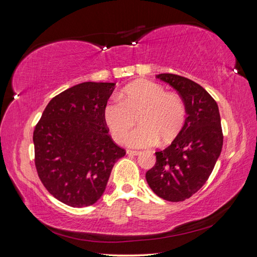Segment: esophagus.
Masks as SVG:
<instances>
[{
    "mask_svg": "<svg viewBox=\"0 0 257 257\" xmlns=\"http://www.w3.org/2000/svg\"><path fill=\"white\" fill-rule=\"evenodd\" d=\"M126 153H127L128 155H133V157H135V155H139V154H141V152H139V151H134V150H127Z\"/></svg>",
    "mask_w": 257,
    "mask_h": 257,
    "instance_id": "obj_1",
    "label": "esophagus"
}]
</instances>
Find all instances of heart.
Wrapping results in <instances>:
<instances>
[{
	"instance_id": "b5f03b06",
	"label": "heart",
	"mask_w": 257,
	"mask_h": 257,
	"mask_svg": "<svg viewBox=\"0 0 257 257\" xmlns=\"http://www.w3.org/2000/svg\"><path fill=\"white\" fill-rule=\"evenodd\" d=\"M138 114L140 127L124 137ZM103 119L114 141L123 136L127 147L142 149L157 145L160 139L173 141L183 126L185 107L180 97L166 93L160 84L143 80L128 84L121 96L107 100Z\"/></svg>"
}]
</instances>
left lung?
Wrapping results in <instances>:
<instances>
[{
	"instance_id": "1",
	"label": "left lung",
	"mask_w": 257,
	"mask_h": 257,
	"mask_svg": "<svg viewBox=\"0 0 257 257\" xmlns=\"http://www.w3.org/2000/svg\"><path fill=\"white\" fill-rule=\"evenodd\" d=\"M157 78L180 94L188 116L173 143L155 152L157 163L148 170L146 179L159 197L182 201L206 183L220 157V111L211 95L193 80L174 74H160Z\"/></svg>"
}]
</instances>
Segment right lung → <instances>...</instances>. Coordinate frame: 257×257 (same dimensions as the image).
<instances>
[{
  "label": "right lung",
  "instance_id": "obj_1",
  "mask_svg": "<svg viewBox=\"0 0 257 257\" xmlns=\"http://www.w3.org/2000/svg\"><path fill=\"white\" fill-rule=\"evenodd\" d=\"M114 82H82L54 96L33 133L35 166L45 188L75 208L103 195L114 163L125 155L103 119Z\"/></svg>",
  "mask_w": 257,
  "mask_h": 257
}]
</instances>
